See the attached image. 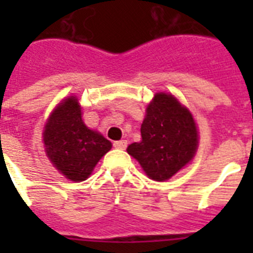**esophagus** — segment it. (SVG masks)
<instances>
[{
	"label": "esophagus",
	"instance_id": "obj_1",
	"mask_svg": "<svg viewBox=\"0 0 253 253\" xmlns=\"http://www.w3.org/2000/svg\"><path fill=\"white\" fill-rule=\"evenodd\" d=\"M113 146H114L115 148H118V150H125L127 147V140H118V142H114Z\"/></svg>",
	"mask_w": 253,
	"mask_h": 253
}]
</instances>
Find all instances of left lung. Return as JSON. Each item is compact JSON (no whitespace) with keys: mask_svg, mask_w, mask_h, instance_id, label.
Returning <instances> with one entry per match:
<instances>
[{"mask_svg":"<svg viewBox=\"0 0 253 253\" xmlns=\"http://www.w3.org/2000/svg\"><path fill=\"white\" fill-rule=\"evenodd\" d=\"M140 132L142 142L130 144L127 152L152 180L170 178L192 160L197 150L196 122L188 109L170 94L155 95L147 107Z\"/></svg>","mask_w":253,"mask_h":253,"instance_id":"1","label":"left lung"}]
</instances>
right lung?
I'll list each match as a JSON object with an SVG mask.
<instances>
[{"label":"right lung","instance_id":"1","mask_svg":"<svg viewBox=\"0 0 253 253\" xmlns=\"http://www.w3.org/2000/svg\"><path fill=\"white\" fill-rule=\"evenodd\" d=\"M43 142L53 166L76 182L86 180L99 159L111 148L106 138L85 126L75 97L64 99L55 109L44 127Z\"/></svg>","mask_w":253,"mask_h":253}]
</instances>
